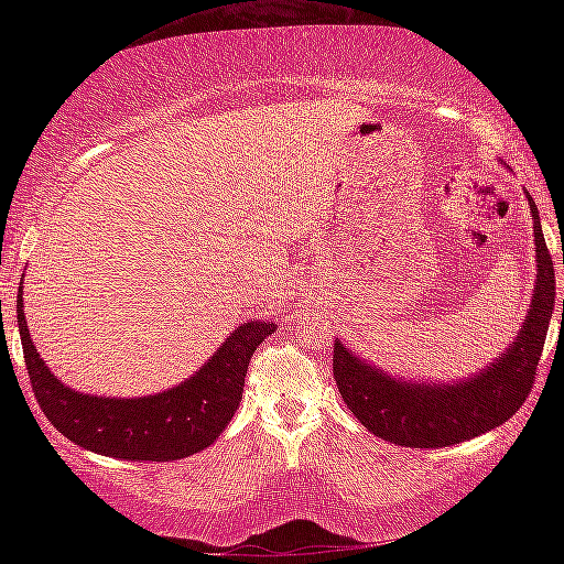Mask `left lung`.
Returning <instances> with one entry per match:
<instances>
[{
  "mask_svg": "<svg viewBox=\"0 0 564 564\" xmlns=\"http://www.w3.org/2000/svg\"><path fill=\"white\" fill-rule=\"evenodd\" d=\"M528 202L538 246V285L528 321L498 362L465 383L420 386L393 380L352 356L338 340L333 343V378L340 395L350 413L380 441L403 447H447L502 425L528 400L555 311V265L530 194Z\"/></svg>",
  "mask_w": 564,
  "mask_h": 564,
  "instance_id": "left-lung-1",
  "label": "left lung"
}]
</instances>
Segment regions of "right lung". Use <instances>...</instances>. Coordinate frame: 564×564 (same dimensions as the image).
Segmentation results:
<instances>
[{
    "mask_svg": "<svg viewBox=\"0 0 564 564\" xmlns=\"http://www.w3.org/2000/svg\"><path fill=\"white\" fill-rule=\"evenodd\" d=\"M17 299L24 362L42 413L56 431L84 451L137 463L181 460L212 445L241 403L253 350L275 330L273 323H243L194 378L166 393L131 400L97 398L74 393L52 376L32 346L24 321L22 283Z\"/></svg>",
    "mask_w": 564,
    "mask_h": 564,
    "instance_id": "right-lung-1",
    "label": "right lung"
}]
</instances>
